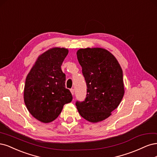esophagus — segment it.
Here are the masks:
<instances>
[{
	"instance_id": "obj_1",
	"label": "esophagus",
	"mask_w": 157,
	"mask_h": 157,
	"mask_svg": "<svg viewBox=\"0 0 157 157\" xmlns=\"http://www.w3.org/2000/svg\"><path fill=\"white\" fill-rule=\"evenodd\" d=\"M70 92H71V93H72V95H74V89H70Z\"/></svg>"
}]
</instances>
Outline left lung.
Returning a JSON list of instances; mask_svg holds the SVG:
<instances>
[{"label":"left lung","instance_id":"8db88e82","mask_svg":"<svg viewBox=\"0 0 157 157\" xmlns=\"http://www.w3.org/2000/svg\"><path fill=\"white\" fill-rule=\"evenodd\" d=\"M77 57L87 89L85 100L75 105L85 119L100 122L109 117L123 99V70L113 55L103 48L79 49Z\"/></svg>","mask_w":157,"mask_h":157}]
</instances>
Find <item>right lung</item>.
Wrapping results in <instances>:
<instances>
[{
  "mask_svg": "<svg viewBox=\"0 0 157 157\" xmlns=\"http://www.w3.org/2000/svg\"><path fill=\"white\" fill-rule=\"evenodd\" d=\"M68 49L53 48L38 57L25 80L24 102L33 117L44 123L58 117L63 106L72 100L65 87L61 65Z\"/></svg>",
  "mask_w": 157,
  "mask_h": 157,
  "instance_id": "right-lung-1",
  "label": "right lung"
}]
</instances>
